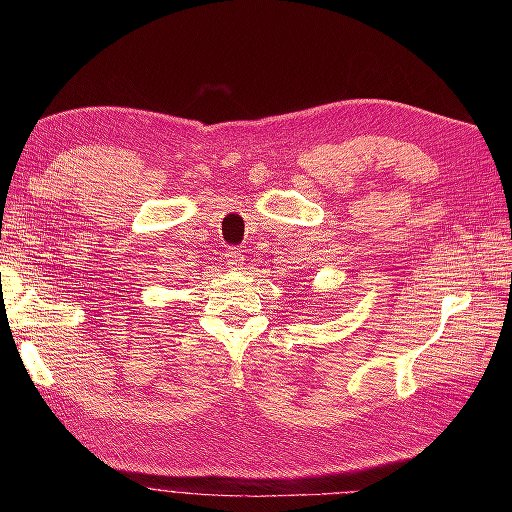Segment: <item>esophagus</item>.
I'll list each match as a JSON object with an SVG mask.
<instances>
[{"mask_svg": "<svg viewBox=\"0 0 512 512\" xmlns=\"http://www.w3.org/2000/svg\"><path fill=\"white\" fill-rule=\"evenodd\" d=\"M226 262H228L230 269H237V267H241L243 254H241L239 250H228V252H226Z\"/></svg>", "mask_w": 512, "mask_h": 512, "instance_id": "obj_1", "label": "esophagus"}]
</instances>
